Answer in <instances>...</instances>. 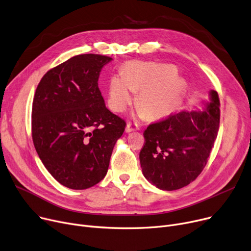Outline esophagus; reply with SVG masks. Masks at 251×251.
<instances>
[{
    "label": "esophagus",
    "instance_id": "1",
    "mask_svg": "<svg viewBox=\"0 0 251 251\" xmlns=\"http://www.w3.org/2000/svg\"><path fill=\"white\" fill-rule=\"evenodd\" d=\"M136 130H139V126H138L137 123H132V122L127 123V126H126V129H125V131L127 133L132 132V131H136Z\"/></svg>",
    "mask_w": 251,
    "mask_h": 251
}]
</instances>
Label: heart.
Instances as JSON below:
<instances>
[{"mask_svg":"<svg viewBox=\"0 0 251 251\" xmlns=\"http://www.w3.org/2000/svg\"><path fill=\"white\" fill-rule=\"evenodd\" d=\"M140 92L138 105L150 118H163L176 111L185 92V83L177 77L171 64L129 61L122 75H114L109 82L108 104L112 111H125ZM143 110L140 113L143 114Z\"/></svg>","mask_w":251,"mask_h":251,"instance_id":"1","label":"heart"}]
</instances>
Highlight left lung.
<instances>
[{
	"label": "left lung",
	"mask_w": 251,
	"mask_h": 251,
	"mask_svg": "<svg viewBox=\"0 0 251 251\" xmlns=\"http://www.w3.org/2000/svg\"><path fill=\"white\" fill-rule=\"evenodd\" d=\"M204 111H181L150 124L139 159L145 178L163 191L188 186L202 173L220 123L218 93L210 92Z\"/></svg>",
	"instance_id": "obj_1"
}]
</instances>
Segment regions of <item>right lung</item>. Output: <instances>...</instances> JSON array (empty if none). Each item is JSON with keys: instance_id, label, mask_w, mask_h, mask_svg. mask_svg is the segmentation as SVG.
<instances>
[{"instance_id": "1", "label": "right lung", "mask_w": 251, "mask_h": 251, "mask_svg": "<svg viewBox=\"0 0 251 251\" xmlns=\"http://www.w3.org/2000/svg\"><path fill=\"white\" fill-rule=\"evenodd\" d=\"M112 60L80 54L48 71L32 104V139L46 170L62 186L86 190L107 175L126 122L110 112L98 86Z\"/></svg>"}]
</instances>
